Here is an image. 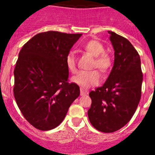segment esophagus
<instances>
[{"mask_svg":"<svg viewBox=\"0 0 155 155\" xmlns=\"http://www.w3.org/2000/svg\"><path fill=\"white\" fill-rule=\"evenodd\" d=\"M87 93H88L87 91L83 89V88H81V95H84V94H87Z\"/></svg>","mask_w":155,"mask_h":155,"instance_id":"obj_1","label":"esophagus"}]
</instances>
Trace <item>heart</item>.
I'll list each match as a JSON object with an SVG mask.
<instances>
[{"label": "heart", "instance_id": "b5f03b06", "mask_svg": "<svg viewBox=\"0 0 155 155\" xmlns=\"http://www.w3.org/2000/svg\"><path fill=\"white\" fill-rule=\"evenodd\" d=\"M84 51L88 52L94 57L92 68H98L101 72L105 74L113 67V57L109 53L105 52V46L97 39H91L81 45ZM66 66L71 73L77 71L76 59L72 53H69L66 57ZM74 83L81 87L87 88L98 84L100 81V74L97 70L91 71H80L72 78Z\"/></svg>", "mask_w": 155, "mask_h": 155}]
</instances>
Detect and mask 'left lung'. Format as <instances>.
I'll list each match as a JSON object with an SVG mask.
<instances>
[{
    "label": "left lung",
    "mask_w": 155,
    "mask_h": 155,
    "mask_svg": "<svg viewBox=\"0 0 155 155\" xmlns=\"http://www.w3.org/2000/svg\"><path fill=\"white\" fill-rule=\"evenodd\" d=\"M115 50L114 65L102 87L89 93L90 123L103 133L124 127L134 116L141 97L143 73L139 53L127 39L109 31Z\"/></svg>",
    "instance_id": "obj_1"
}]
</instances>
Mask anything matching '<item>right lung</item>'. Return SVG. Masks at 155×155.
Instances as JSON below:
<instances>
[{
	"mask_svg": "<svg viewBox=\"0 0 155 155\" xmlns=\"http://www.w3.org/2000/svg\"><path fill=\"white\" fill-rule=\"evenodd\" d=\"M81 34L40 32L22 46L14 71V95L25 119L40 130L62 123L80 94L68 81L66 57Z\"/></svg>",
	"mask_w": 155,
	"mask_h": 155,
	"instance_id": "obj_1",
	"label": "right lung"
}]
</instances>
